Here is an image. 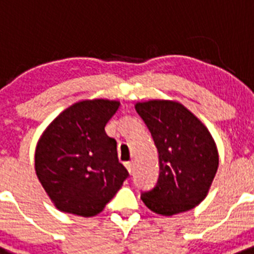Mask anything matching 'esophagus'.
<instances>
[{"label":"esophagus","instance_id":"obj_1","mask_svg":"<svg viewBox=\"0 0 254 254\" xmlns=\"http://www.w3.org/2000/svg\"><path fill=\"white\" fill-rule=\"evenodd\" d=\"M125 167H127V172H129V173H133V170H134V163L133 161H129V163H125Z\"/></svg>","mask_w":254,"mask_h":254}]
</instances>
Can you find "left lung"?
Segmentation results:
<instances>
[{"label":"left lung","instance_id":"8db88e82","mask_svg":"<svg viewBox=\"0 0 254 254\" xmlns=\"http://www.w3.org/2000/svg\"><path fill=\"white\" fill-rule=\"evenodd\" d=\"M135 110L159 151L156 186L142 193L153 213L173 216L199 205L218 169L217 144L208 127L183 104L168 99L137 102Z\"/></svg>","mask_w":254,"mask_h":254}]
</instances>
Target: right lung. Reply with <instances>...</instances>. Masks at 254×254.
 Listing matches in <instances>:
<instances>
[{"mask_svg":"<svg viewBox=\"0 0 254 254\" xmlns=\"http://www.w3.org/2000/svg\"><path fill=\"white\" fill-rule=\"evenodd\" d=\"M119 107V101H80L61 112L41 134L35 152L36 174L61 212L97 216L129 176L117 159L116 140L104 130Z\"/></svg>","mask_w":254,"mask_h":254,"instance_id":"add662e5","label":"right lung"}]
</instances>
